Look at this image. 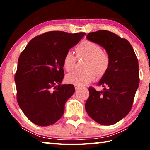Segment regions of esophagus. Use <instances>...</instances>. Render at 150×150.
<instances>
[{
	"mask_svg": "<svg viewBox=\"0 0 150 150\" xmlns=\"http://www.w3.org/2000/svg\"><path fill=\"white\" fill-rule=\"evenodd\" d=\"M80 88V87H79V86H77V85H75V90H78L79 88Z\"/></svg>",
	"mask_w": 150,
	"mask_h": 150,
	"instance_id": "34e87169",
	"label": "esophagus"
}]
</instances>
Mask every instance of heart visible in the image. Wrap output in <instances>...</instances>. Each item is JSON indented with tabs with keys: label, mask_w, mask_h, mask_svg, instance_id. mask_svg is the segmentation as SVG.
<instances>
[{
	"label": "heart",
	"mask_w": 150,
	"mask_h": 150,
	"mask_svg": "<svg viewBox=\"0 0 150 150\" xmlns=\"http://www.w3.org/2000/svg\"><path fill=\"white\" fill-rule=\"evenodd\" d=\"M77 57H85L83 71H77L65 77L67 83L77 86H84L95 79L96 73L98 76H102L107 71L110 66V57L103 51L99 44L90 40H83L75 47ZM76 57L71 52H67L63 59V66L66 71L69 72L74 69Z\"/></svg>",
	"instance_id": "b5f03b06"
}]
</instances>
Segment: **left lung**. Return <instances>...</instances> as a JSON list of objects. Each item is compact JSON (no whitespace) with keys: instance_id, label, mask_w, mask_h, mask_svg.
Here are the masks:
<instances>
[{"instance_id":"8db88e82","label":"left lung","mask_w":150,"mask_h":150,"mask_svg":"<svg viewBox=\"0 0 150 150\" xmlns=\"http://www.w3.org/2000/svg\"><path fill=\"white\" fill-rule=\"evenodd\" d=\"M87 38L105 48L110 62L97 85L105 88H88L86 111L97 123L112 125L125 117L132 106L139 83L138 61L130 42L115 33L98 30L88 33Z\"/></svg>"}]
</instances>
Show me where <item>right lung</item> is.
Wrapping results in <instances>:
<instances>
[{
  "label": "right lung",
  "mask_w": 150,
  "mask_h": 150,
  "mask_svg": "<svg viewBox=\"0 0 150 150\" xmlns=\"http://www.w3.org/2000/svg\"><path fill=\"white\" fill-rule=\"evenodd\" d=\"M51 31L31 40L20 54L14 81L17 102L29 120L47 126L59 120L65 104L75 92L73 85H62L65 54L85 35Z\"/></svg>",
  "instance_id": "obj_1"
}]
</instances>
